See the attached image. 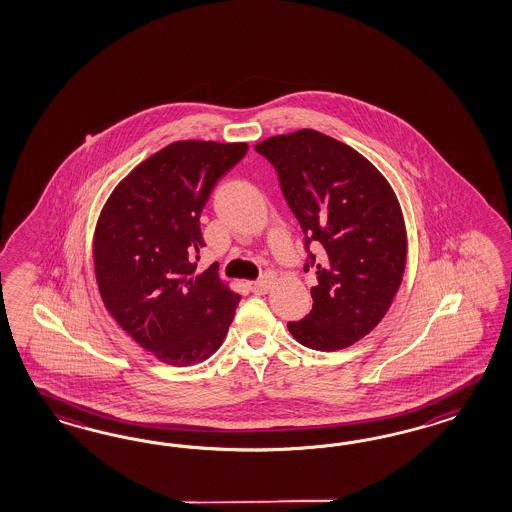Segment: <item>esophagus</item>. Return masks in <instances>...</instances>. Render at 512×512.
I'll use <instances>...</instances> for the list:
<instances>
[{"label":"esophagus","instance_id":"obj_1","mask_svg":"<svg viewBox=\"0 0 512 512\" xmlns=\"http://www.w3.org/2000/svg\"><path fill=\"white\" fill-rule=\"evenodd\" d=\"M249 289H251L255 295H264V293L270 289V279H257V281L249 283Z\"/></svg>","mask_w":512,"mask_h":512}]
</instances>
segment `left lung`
Returning <instances> with one entry per match:
<instances>
[{"label":"left lung","instance_id":"8db88e82","mask_svg":"<svg viewBox=\"0 0 512 512\" xmlns=\"http://www.w3.org/2000/svg\"><path fill=\"white\" fill-rule=\"evenodd\" d=\"M255 150L276 167L306 242H319L326 253L311 287L313 310L287 328L310 349H345L381 323L402 285L407 231L400 201L372 161L315 129L270 137Z\"/></svg>","mask_w":512,"mask_h":512}]
</instances>
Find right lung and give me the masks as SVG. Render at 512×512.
Instances as JSON below:
<instances>
[{
    "label": "right lung",
    "instance_id": "right-lung-1",
    "mask_svg": "<svg viewBox=\"0 0 512 512\" xmlns=\"http://www.w3.org/2000/svg\"><path fill=\"white\" fill-rule=\"evenodd\" d=\"M248 142L176 140L114 187L93 233L99 295L127 336L171 366L212 357L240 295L217 268L197 272L202 208Z\"/></svg>",
    "mask_w": 512,
    "mask_h": 512
}]
</instances>
